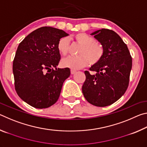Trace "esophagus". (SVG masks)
I'll return each mask as SVG.
<instances>
[{
    "label": "esophagus",
    "mask_w": 147,
    "mask_h": 147,
    "mask_svg": "<svg viewBox=\"0 0 147 147\" xmlns=\"http://www.w3.org/2000/svg\"><path fill=\"white\" fill-rule=\"evenodd\" d=\"M76 73V71L75 70H73V69H71V73L72 74H75Z\"/></svg>",
    "instance_id": "esophagus-1"
}]
</instances>
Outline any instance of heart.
Instances as JSON below:
<instances>
[{"mask_svg": "<svg viewBox=\"0 0 147 147\" xmlns=\"http://www.w3.org/2000/svg\"><path fill=\"white\" fill-rule=\"evenodd\" d=\"M74 39L77 44L81 45L79 49L78 56L69 57L62 60V65L73 69L84 67L89 63L95 65L101 60L104 55V49L101 45L96 43L93 36L86 33H78L74 36ZM70 43L67 38H62L58 43V49L61 56L67 55Z\"/></svg>", "mask_w": 147, "mask_h": 147, "instance_id": "heart-1", "label": "heart"}]
</instances>
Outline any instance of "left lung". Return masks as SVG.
<instances>
[{"label":"left lung","mask_w":147,"mask_h":147,"mask_svg":"<svg viewBox=\"0 0 147 147\" xmlns=\"http://www.w3.org/2000/svg\"><path fill=\"white\" fill-rule=\"evenodd\" d=\"M104 49L101 60L86 71L82 93L94 106L105 107L119 100L128 88L132 59L127 45L111 30L102 28L91 33Z\"/></svg>","instance_id":"8db88e82"}]
</instances>
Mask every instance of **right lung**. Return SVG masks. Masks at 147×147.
I'll list each match as a JSON object with an SVG mask.
<instances>
[{
	"mask_svg": "<svg viewBox=\"0 0 147 147\" xmlns=\"http://www.w3.org/2000/svg\"><path fill=\"white\" fill-rule=\"evenodd\" d=\"M62 30L44 26L31 32L17 47L13 62L15 89L22 100L36 108H47L58 100L69 68L57 69ZM55 68V70L53 69Z\"/></svg>",
	"mask_w": 147,
	"mask_h": 147,
	"instance_id": "right-lung-1",
	"label": "right lung"
}]
</instances>
